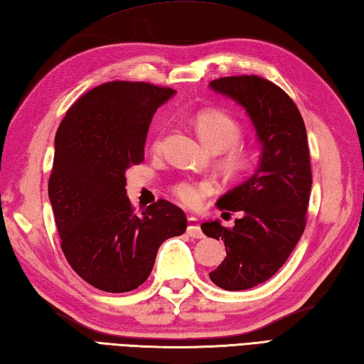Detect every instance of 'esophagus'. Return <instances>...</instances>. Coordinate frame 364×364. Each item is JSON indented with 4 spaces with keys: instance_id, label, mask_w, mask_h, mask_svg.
I'll return each instance as SVG.
<instances>
[{
    "instance_id": "34e87169",
    "label": "esophagus",
    "mask_w": 364,
    "mask_h": 364,
    "mask_svg": "<svg viewBox=\"0 0 364 364\" xmlns=\"http://www.w3.org/2000/svg\"><path fill=\"white\" fill-rule=\"evenodd\" d=\"M188 235L192 238H203L205 235L197 223V218H188Z\"/></svg>"
}]
</instances>
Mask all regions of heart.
Listing matches in <instances>:
<instances>
[{"instance_id":"1","label":"heart","mask_w":364,"mask_h":364,"mask_svg":"<svg viewBox=\"0 0 364 364\" xmlns=\"http://www.w3.org/2000/svg\"><path fill=\"white\" fill-rule=\"evenodd\" d=\"M196 131L213 151H220L219 167L227 176H241L252 170L255 154L252 148L240 144L241 126L237 119L223 110H203L194 121ZM161 140L154 141V148H159ZM211 192V184L183 181L175 186V194L188 206L200 205L203 197Z\"/></svg>"}]
</instances>
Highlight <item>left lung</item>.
<instances>
[{
    "mask_svg": "<svg viewBox=\"0 0 364 364\" xmlns=\"http://www.w3.org/2000/svg\"><path fill=\"white\" fill-rule=\"evenodd\" d=\"M210 88L243 107L260 144L255 172L216 203L243 218L232 229L218 219L200 225L206 237L224 241L227 252L210 279L224 290H246L268 281L304 232L312 186L308 135L295 102L265 78L223 77Z\"/></svg>",
    "mask_w": 364,
    "mask_h": 364,
    "instance_id": "1",
    "label": "left lung"
}]
</instances>
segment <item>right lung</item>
Returning <instances> with one entry per match:
<instances>
[{"mask_svg": "<svg viewBox=\"0 0 364 364\" xmlns=\"http://www.w3.org/2000/svg\"><path fill=\"white\" fill-rule=\"evenodd\" d=\"M175 90L144 82H107L85 92L55 135L48 180L61 249L83 281L123 294L141 286L167 238L186 232L184 211L158 200L135 213L126 170L144 161L154 112Z\"/></svg>", "mask_w": 364, "mask_h": 364, "instance_id": "right-lung-1", "label": "right lung"}]
</instances>
